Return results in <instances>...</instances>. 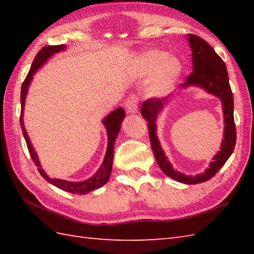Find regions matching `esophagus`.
<instances>
[{
  "label": "esophagus",
  "mask_w": 254,
  "mask_h": 254,
  "mask_svg": "<svg viewBox=\"0 0 254 254\" xmlns=\"http://www.w3.org/2000/svg\"><path fill=\"white\" fill-rule=\"evenodd\" d=\"M138 99L135 95H132L130 98L126 101V109L128 113H134L137 111Z\"/></svg>",
  "instance_id": "esophagus-1"
}]
</instances>
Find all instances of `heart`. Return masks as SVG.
<instances>
[{
	"instance_id": "1",
	"label": "heart",
	"mask_w": 254,
	"mask_h": 254,
	"mask_svg": "<svg viewBox=\"0 0 254 254\" xmlns=\"http://www.w3.org/2000/svg\"><path fill=\"white\" fill-rule=\"evenodd\" d=\"M182 71L180 61L160 50L149 51L141 60V72L144 75H153L149 94L161 97L168 94L179 78Z\"/></svg>"
}]
</instances>
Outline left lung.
<instances>
[{
	"label": "left lung",
	"mask_w": 254,
	"mask_h": 254,
	"mask_svg": "<svg viewBox=\"0 0 254 254\" xmlns=\"http://www.w3.org/2000/svg\"><path fill=\"white\" fill-rule=\"evenodd\" d=\"M189 42L192 50L193 72L186 78V83L180 85V87H187L189 85H195L204 88L209 94L217 96L223 102V110L225 118V133L224 141L220 150L215 156L209 168L204 174L195 177L186 176L172 168V166L167 159L163 148L160 147L159 141L156 136V119L159 111L166 105V98H149L141 108L143 118L148 122V134L152 145L153 153L157 164L166 176L186 185H196L209 180L217 174V171L225 165L230 155L233 154L236 145V124L234 120V97L231 91L228 78V72L226 64L222 60L208 42L196 35L189 34Z\"/></svg>",
	"instance_id": "8db88e82"
}]
</instances>
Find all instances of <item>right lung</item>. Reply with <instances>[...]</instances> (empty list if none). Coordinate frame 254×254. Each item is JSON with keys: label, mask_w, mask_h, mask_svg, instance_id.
I'll return each mask as SVG.
<instances>
[{"label": "right lung", "mask_w": 254, "mask_h": 254, "mask_svg": "<svg viewBox=\"0 0 254 254\" xmlns=\"http://www.w3.org/2000/svg\"><path fill=\"white\" fill-rule=\"evenodd\" d=\"M65 49V46L63 45H58V46H46L42 48V49L37 53V56L34 59V62L31 64V67L29 69L28 74L24 80L23 85H21V90H20V104H21V110H20V126L21 130H23V134L25 137V141L27 144V147H28L30 157L32 161L36 164L38 167V171L39 174L45 178V179L52 183L53 186L58 187L63 191H66L73 194H86L90 191L95 190V189H99L104 185H106L107 181L109 180L110 175H111V169H112V161H113V146H115L116 138L118 136V133L120 131L121 122L126 117V112L122 109V108H118L115 111H112L109 116H107L104 120V124L107 128L108 133V148L107 153L105 156L104 163H102L99 170L96 172L95 176H93L90 179L82 181V182H68L60 179H50L48 176L45 174V171L40 168L39 160H38L37 154L35 149L32 148V145L29 141V137L27 135V132L24 127V121H23V110H24V105H25V98L27 95V89H28V85L32 78V75L39 68L42 64H44L48 59H49L52 55H55L57 52H60Z\"/></svg>", "instance_id": "1"}]
</instances>
